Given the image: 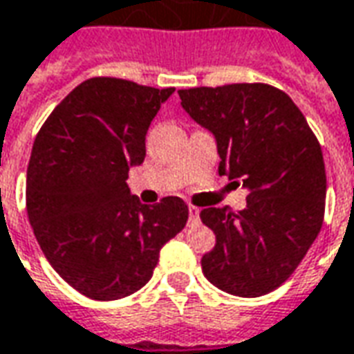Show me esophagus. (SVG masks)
<instances>
[{
	"mask_svg": "<svg viewBox=\"0 0 354 354\" xmlns=\"http://www.w3.org/2000/svg\"><path fill=\"white\" fill-rule=\"evenodd\" d=\"M201 220V210L196 206H189V224H196Z\"/></svg>",
	"mask_w": 354,
	"mask_h": 354,
	"instance_id": "esophagus-1",
	"label": "esophagus"
}]
</instances>
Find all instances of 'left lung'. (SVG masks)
Segmentation results:
<instances>
[{
    "label": "left lung",
    "mask_w": 354,
    "mask_h": 354,
    "mask_svg": "<svg viewBox=\"0 0 354 354\" xmlns=\"http://www.w3.org/2000/svg\"><path fill=\"white\" fill-rule=\"evenodd\" d=\"M181 106L216 140L218 173L248 189V208L208 206L216 236L203 272L216 288L257 298L279 288L317 238L326 210L319 142L288 95L267 83L181 89Z\"/></svg>",
    "instance_id": "obj_1"
}]
</instances>
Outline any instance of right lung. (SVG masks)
Segmentation results:
<instances>
[{
  "instance_id": "1",
  "label": "right lung",
  "mask_w": 354,
  "mask_h": 354,
  "mask_svg": "<svg viewBox=\"0 0 354 354\" xmlns=\"http://www.w3.org/2000/svg\"><path fill=\"white\" fill-rule=\"evenodd\" d=\"M173 87L116 77L80 83L52 111L27 169V214L44 257L77 292L118 300L151 279L160 249L181 232L179 196L156 206L130 193V167L146 158V134Z\"/></svg>"
}]
</instances>
